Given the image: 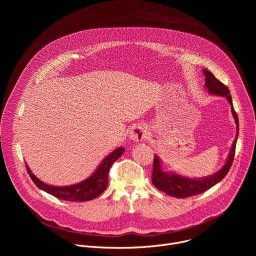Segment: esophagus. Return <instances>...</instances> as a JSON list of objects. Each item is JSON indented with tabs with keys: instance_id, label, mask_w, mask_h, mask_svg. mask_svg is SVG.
<instances>
[{
	"instance_id": "esophagus-1",
	"label": "esophagus",
	"mask_w": 256,
	"mask_h": 256,
	"mask_svg": "<svg viewBox=\"0 0 256 256\" xmlns=\"http://www.w3.org/2000/svg\"><path fill=\"white\" fill-rule=\"evenodd\" d=\"M149 132L144 126H136L130 132V138L134 142H140L148 136Z\"/></svg>"
}]
</instances>
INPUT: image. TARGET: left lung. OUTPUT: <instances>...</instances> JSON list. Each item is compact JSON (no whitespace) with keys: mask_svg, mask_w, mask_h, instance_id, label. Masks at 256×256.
Here are the masks:
<instances>
[{"mask_svg":"<svg viewBox=\"0 0 256 256\" xmlns=\"http://www.w3.org/2000/svg\"><path fill=\"white\" fill-rule=\"evenodd\" d=\"M204 75L206 76L204 87L208 92L212 95L225 97L231 105V112L236 124V136L232 144L231 150L229 152L228 158L226 160L225 165L212 175L206 176L202 178H190L186 176H182L173 171H167L163 169L162 161L159 156H154V164H153V174H152V182L156 188L165 192L170 196H174L177 198H184L200 194L216 184H218L229 172L236 149V142L239 134V120L236 112L234 110L232 97L230 95V91L227 86H225L222 82L218 81L212 72L208 70H202Z\"/></svg>","mask_w":256,"mask_h":256,"instance_id":"8db88e82","label":"left lung"}]
</instances>
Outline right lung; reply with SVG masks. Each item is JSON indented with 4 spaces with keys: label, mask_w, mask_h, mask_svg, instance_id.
Returning a JSON list of instances; mask_svg holds the SVG:
<instances>
[{
    "label": "right lung",
    "mask_w": 256,
    "mask_h": 256,
    "mask_svg": "<svg viewBox=\"0 0 256 256\" xmlns=\"http://www.w3.org/2000/svg\"><path fill=\"white\" fill-rule=\"evenodd\" d=\"M124 153V147L116 148L114 152L107 155L99 164L97 169L85 180L76 184L66 186H56L44 184L36 177L29 166L26 164L27 172L34 184L40 190L64 200L68 202H88L100 196L108 186V172L112 165Z\"/></svg>",
    "instance_id": "1"
}]
</instances>
